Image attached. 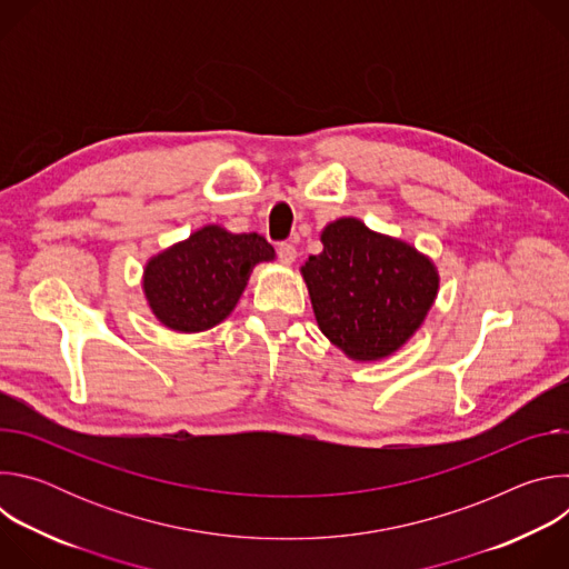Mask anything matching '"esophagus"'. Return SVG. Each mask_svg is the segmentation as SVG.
<instances>
[{
  "label": "esophagus",
  "mask_w": 569,
  "mask_h": 569,
  "mask_svg": "<svg viewBox=\"0 0 569 569\" xmlns=\"http://www.w3.org/2000/svg\"><path fill=\"white\" fill-rule=\"evenodd\" d=\"M277 254L283 266H292L297 261V248L292 246V242H281V246L277 248Z\"/></svg>",
  "instance_id": "esophagus-1"
}]
</instances>
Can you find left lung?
<instances>
[{
    "label": "left lung",
    "mask_w": 569,
    "mask_h": 569,
    "mask_svg": "<svg viewBox=\"0 0 569 569\" xmlns=\"http://www.w3.org/2000/svg\"><path fill=\"white\" fill-rule=\"evenodd\" d=\"M319 240L323 250L299 270L319 331L356 362L393 356L437 299L435 261L353 216L329 222Z\"/></svg>",
    "instance_id": "obj_1"
}]
</instances>
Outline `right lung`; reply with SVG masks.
I'll return each instance as SVG.
<instances>
[{"mask_svg":"<svg viewBox=\"0 0 569 569\" xmlns=\"http://www.w3.org/2000/svg\"><path fill=\"white\" fill-rule=\"evenodd\" d=\"M274 257L257 231L233 233L222 224H204L146 261L143 297L167 329L202 333L231 315L252 270Z\"/></svg>","mask_w":569,"mask_h":569,"instance_id":"1","label":"right lung"}]
</instances>
